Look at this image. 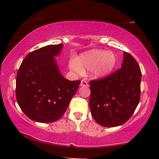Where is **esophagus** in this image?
Returning <instances> with one entry per match:
<instances>
[{
  "label": "esophagus",
  "instance_id": "esophagus-1",
  "mask_svg": "<svg viewBox=\"0 0 159 159\" xmlns=\"http://www.w3.org/2000/svg\"><path fill=\"white\" fill-rule=\"evenodd\" d=\"M81 87H89V85H88V83H87V80H82L81 82H80V85Z\"/></svg>",
  "mask_w": 159,
  "mask_h": 159
}]
</instances>
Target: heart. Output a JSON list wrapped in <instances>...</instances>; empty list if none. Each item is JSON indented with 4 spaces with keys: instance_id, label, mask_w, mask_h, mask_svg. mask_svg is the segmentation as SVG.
Listing matches in <instances>:
<instances>
[{
    "instance_id": "1",
    "label": "heart",
    "mask_w": 159,
    "mask_h": 159,
    "mask_svg": "<svg viewBox=\"0 0 159 159\" xmlns=\"http://www.w3.org/2000/svg\"><path fill=\"white\" fill-rule=\"evenodd\" d=\"M116 63V56L112 52L94 50L83 54L78 61L71 62L70 67L79 73L85 69L90 70L92 76L98 79L107 76L113 70Z\"/></svg>"
}]
</instances>
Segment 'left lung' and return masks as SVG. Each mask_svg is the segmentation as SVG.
<instances>
[{
	"mask_svg": "<svg viewBox=\"0 0 159 159\" xmlns=\"http://www.w3.org/2000/svg\"><path fill=\"white\" fill-rule=\"evenodd\" d=\"M141 72L128 52H124L121 68L109 76L89 81V107L93 119L106 127L122 125L139 102Z\"/></svg>",
	"mask_w": 159,
	"mask_h": 159,
	"instance_id": "8db88e82",
	"label": "left lung"
}]
</instances>
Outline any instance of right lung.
I'll list each match as a JSON object with an SVG mask.
<instances>
[{
    "instance_id": "right-lung-1",
    "label": "right lung",
    "mask_w": 159,
    "mask_h": 159,
    "mask_svg": "<svg viewBox=\"0 0 159 159\" xmlns=\"http://www.w3.org/2000/svg\"><path fill=\"white\" fill-rule=\"evenodd\" d=\"M63 44L49 45L30 52L16 77L18 105L29 119L42 123L60 119L79 88L80 80L70 81L61 74L54 56Z\"/></svg>"
}]
</instances>
